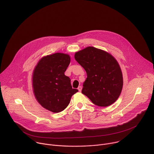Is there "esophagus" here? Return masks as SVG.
<instances>
[{
    "mask_svg": "<svg viewBox=\"0 0 154 154\" xmlns=\"http://www.w3.org/2000/svg\"><path fill=\"white\" fill-rule=\"evenodd\" d=\"M82 88L81 86H80L78 87V90H79V91H82Z\"/></svg>",
    "mask_w": 154,
    "mask_h": 154,
    "instance_id": "1",
    "label": "esophagus"
}]
</instances>
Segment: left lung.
<instances>
[{
	"mask_svg": "<svg viewBox=\"0 0 154 154\" xmlns=\"http://www.w3.org/2000/svg\"><path fill=\"white\" fill-rule=\"evenodd\" d=\"M74 58L87 74L82 94L99 106H108L115 102L123 86L122 71L115 58L91 46L75 52Z\"/></svg>",
	"mask_w": 154,
	"mask_h": 154,
	"instance_id": "left-lung-1",
	"label": "left lung"
}]
</instances>
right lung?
Masks as SVG:
<instances>
[{
    "instance_id": "1",
    "label": "right lung",
    "mask_w": 154,
    "mask_h": 154,
    "mask_svg": "<svg viewBox=\"0 0 154 154\" xmlns=\"http://www.w3.org/2000/svg\"><path fill=\"white\" fill-rule=\"evenodd\" d=\"M69 54L55 53L42 57L32 74V88L35 99L45 109L59 113L66 108L78 90L72 88L70 79L64 72L70 63Z\"/></svg>"
}]
</instances>
